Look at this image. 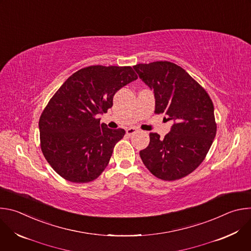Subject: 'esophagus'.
Returning a JSON list of instances; mask_svg holds the SVG:
<instances>
[{
  "label": "esophagus",
  "instance_id": "1",
  "mask_svg": "<svg viewBox=\"0 0 251 251\" xmlns=\"http://www.w3.org/2000/svg\"><path fill=\"white\" fill-rule=\"evenodd\" d=\"M138 130L136 129V128H134V127H132V128H128L127 130H126V133H127V135H132V134H134V133H136Z\"/></svg>",
  "mask_w": 251,
  "mask_h": 251
}]
</instances>
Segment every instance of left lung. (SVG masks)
I'll list each match as a JSON object with an SVG mask.
<instances>
[{"label":"left lung","instance_id":"8db88e82","mask_svg":"<svg viewBox=\"0 0 251 251\" xmlns=\"http://www.w3.org/2000/svg\"><path fill=\"white\" fill-rule=\"evenodd\" d=\"M133 68L154 91L155 113H165L174 121L164 139L150 133L149 145L140 151V157L155 176L178 180L201 165L216 137L212 101L185 69L173 62L139 63Z\"/></svg>","mask_w":251,"mask_h":251}]
</instances>
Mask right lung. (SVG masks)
Here are the masks:
<instances>
[{"mask_svg": "<svg viewBox=\"0 0 251 251\" xmlns=\"http://www.w3.org/2000/svg\"><path fill=\"white\" fill-rule=\"evenodd\" d=\"M138 78L131 66L81 68L59 87L43 111L40 138L43 154L65 180L88 183L109 163L124 129H109L97 115L113 105L115 93Z\"/></svg>", "mask_w": 251, "mask_h": 251, "instance_id": "1", "label": "right lung"}]
</instances>
